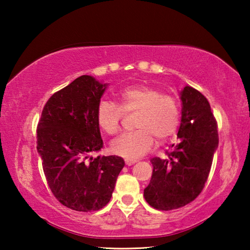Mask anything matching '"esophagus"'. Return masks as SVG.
<instances>
[{
  "mask_svg": "<svg viewBox=\"0 0 250 250\" xmlns=\"http://www.w3.org/2000/svg\"><path fill=\"white\" fill-rule=\"evenodd\" d=\"M125 162L126 166H132V164L137 163L138 161H137V160H133V159H125Z\"/></svg>",
  "mask_w": 250,
  "mask_h": 250,
  "instance_id": "1",
  "label": "esophagus"
}]
</instances>
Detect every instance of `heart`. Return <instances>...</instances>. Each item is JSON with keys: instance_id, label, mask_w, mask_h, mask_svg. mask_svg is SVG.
<instances>
[{"instance_id": "1", "label": "heart", "mask_w": 250, "mask_h": 250, "mask_svg": "<svg viewBox=\"0 0 250 250\" xmlns=\"http://www.w3.org/2000/svg\"><path fill=\"white\" fill-rule=\"evenodd\" d=\"M137 113V130L121 134L110 145L112 153L124 158H139L158 142H164L176 132L180 124V104L174 97L163 95L147 84H134L119 94V104L103 100L97 107V122L105 133L115 135L120 130L125 113Z\"/></svg>"}]
</instances>
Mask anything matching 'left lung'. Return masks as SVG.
<instances>
[{"instance_id": "1", "label": "left lung", "mask_w": 250, "mask_h": 250, "mask_svg": "<svg viewBox=\"0 0 250 250\" xmlns=\"http://www.w3.org/2000/svg\"><path fill=\"white\" fill-rule=\"evenodd\" d=\"M181 100L179 143L171 146L166 159H151L153 172L145 188L146 201L160 210L180 208L200 195L218 146L217 122L208 100L189 86L181 91Z\"/></svg>"}]
</instances>
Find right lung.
Returning a JSON list of instances; mask_svg holds the SVG:
<instances>
[{"mask_svg": "<svg viewBox=\"0 0 250 250\" xmlns=\"http://www.w3.org/2000/svg\"><path fill=\"white\" fill-rule=\"evenodd\" d=\"M107 84L83 75L50 97L37 125V151L50 191L74 210L108 204L125 161L90 156L104 146L96 111Z\"/></svg>", "mask_w": 250, "mask_h": 250, "instance_id": "add662e5", "label": "right lung"}]
</instances>
